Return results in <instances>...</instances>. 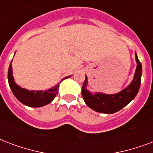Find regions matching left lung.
I'll list each match as a JSON object with an SVG mask.
<instances>
[{"mask_svg":"<svg viewBox=\"0 0 153 153\" xmlns=\"http://www.w3.org/2000/svg\"><path fill=\"white\" fill-rule=\"evenodd\" d=\"M137 61V68L134 73V77L132 82L120 92L115 94H105L103 93H91L87 89L88 77L86 76L85 82L82 86L81 93L85 104L96 112L101 113L112 114L117 112L129 104L137 96L140 86L142 75V65L135 53Z\"/></svg>","mask_w":153,"mask_h":153,"instance_id":"left-lung-1","label":"left lung"}]
</instances>
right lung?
I'll return each instance as SVG.
<instances>
[{
  "label": "right lung",
  "mask_w": 153,
  "mask_h": 153,
  "mask_svg": "<svg viewBox=\"0 0 153 153\" xmlns=\"http://www.w3.org/2000/svg\"><path fill=\"white\" fill-rule=\"evenodd\" d=\"M12 61L9 65V71H8V80H9V87L16 99L23 105L33 108L42 107L52 102L57 94L60 84L54 85L53 87L46 90H36H36H28L21 88L14 80L13 76ZM71 76H68L63 78V80L70 77ZM63 80H61V81Z\"/></svg>",
  "instance_id": "right-lung-1"
}]
</instances>
